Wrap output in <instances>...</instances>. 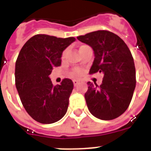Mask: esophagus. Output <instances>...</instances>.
Wrapping results in <instances>:
<instances>
[{"mask_svg": "<svg viewBox=\"0 0 151 151\" xmlns=\"http://www.w3.org/2000/svg\"><path fill=\"white\" fill-rule=\"evenodd\" d=\"M79 81H78V80H73V85H74V86H77V85H78V84H79Z\"/></svg>", "mask_w": 151, "mask_h": 151, "instance_id": "esophagus-1", "label": "esophagus"}]
</instances>
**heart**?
I'll use <instances>...</instances> for the list:
<instances>
[{
  "label": "heart",
  "instance_id": "obj_1",
  "mask_svg": "<svg viewBox=\"0 0 151 151\" xmlns=\"http://www.w3.org/2000/svg\"><path fill=\"white\" fill-rule=\"evenodd\" d=\"M80 72H81V71H80L79 70H76V73H80Z\"/></svg>",
  "mask_w": 151,
  "mask_h": 151
}]
</instances>
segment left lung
<instances>
[{
  "label": "left lung",
  "mask_w": 151,
  "mask_h": 151,
  "mask_svg": "<svg viewBox=\"0 0 151 151\" xmlns=\"http://www.w3.org/2000/svg\"><path fill=\"white\" fill-rule=\"evenodd\" d=\"M77 38L94 51L89 73H104L100 86L88 82L84 98L88 110L99 119L117 118L127 109L135 90L136 70L130 50L121 38L109 31L99 30Z\"/></svg>",
  "instance_id": "obj_1"
}]
</instances>
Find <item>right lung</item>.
Masks as SVG:
<instances>
[{"label":"right lung","mask_w":151,"mask_h":151,"mask_svg":"<svg viewBox=\"0 0 151 151\" xmlns=\"http://www.w3.org/2000/svg\"><path fill=\"white\" fill-rule=\"evenodd\" d=\"M73 37L34 35L22 48L15 63V85L24 109L33 119L53 123L67 111L73 88L70 79L52 85L50 74L61 64L63 50L75 41Z\"/></svg>","instance_id":"1"}]
</instances>
